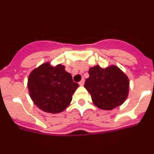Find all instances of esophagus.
Returning <instances> with one entry per match:
<instances>
[{
	"mask_svg": "<svg viewBox=\"0 0 154 154\" xmlns=\"http://www.w3.org/2000/svg\"><path fill=\"white\" fill-rule=\"evenodd\" d=\"M84 83H85V81H84V79H82L81 81L79 82V84L80 86H82V85H84Z\"/></svg>",
	"mask_w": 154,
	"mask_h": 154,
	"instance_id": "34e87169",
	"label": "esophagus"
}]
</instances>
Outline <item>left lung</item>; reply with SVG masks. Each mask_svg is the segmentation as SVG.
Here are the masks:
<instances>
[{
	"label": "left lung",
	"instance_id": "obj_1",
	"mask_svg": "<svg viewBox=\"0 0 154 154\" xmlns=\"http://www.w3.org/2000/svg\"><path fill=\"white\" fill-rule=\"evenodd\" d=\"M89 74L85 88L96 106L112 110L124 103L129 94L130 81L119 68L110 65L102 69L99 65H95L89 69Z\"/></svg>",
	"mask_w": 154,
	"mask_h": 154
}]
</instances>
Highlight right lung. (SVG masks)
Here are the masks:
<instances>
[{
    "mask_svg": "<svg viewBox=\"0 0 154 154\" xmlns=\"http://www.w3.org/2000/svg\"><path fill=\"white\" fill-rule=\"evenodd\" d=\"M78 87L61 64L52 66L50 62L43 63L28 76L30 97L40 109L49 113L62 112L67 108Z\"/></svg>",
    "mask_w": 154,
    "mask_h": 154,
    "instance_id": "1",
    "label": "right lung"
}]
</instances>
